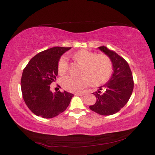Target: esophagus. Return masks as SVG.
Masks as SVG:
<instances>
[{
  "mask_svg": "<svg viewBox=\"0 0 155 155\" xmlns=\"http://www.w3.org/2000/svg\"><path fill=\"white\" fill-rule=\"evenodd\" d=\"M75 95L76 96H83L84 94L83 93H75Z\"/></svg>",
  "mask_w": 155,
  "mask_h": 155,
  "instance_id": "34e87169",
  "label": "esophagus"
}]
</instances>
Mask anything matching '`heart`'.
Instances as JSON below:
<instances>
[{
	"mask_svg": "<svg viewBox=\"0 0 155 155\" xmlns=\"http://www.w3.org/2000/svg\"><path fill=\"white\" fill-rule=\"evenodd\" d=\"M75 61L82 64L81 75L65 76L61 79V84L65 90L71 92H81L90 85L94 86L104 84L110 79L112 73V64L109 57L105 54H96L86 50H81L73 56ZM68 58L61 57L58 63V72L63 74L68 70Z\"/></svg>",
	"mask_w": 155,
	"mask_h": 155,
	"instance_id": "heart-1",
	"label": "heart"
}]
</instances>
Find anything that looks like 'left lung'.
<instances>
[{"label": "left lung", "mask_w": 155, "mask_h": 155, "mask_svg": "<svg viewBox=\"0 0 155 155\" xmlns=\"http://www.w3.org/2000/svg\"><path fill=\"white\" fill-rule=\"evenodd\" d=\"M99 49L104 52L112 61L113 73L110 79L99 90L92 93L97 98L90 109L101 115H112L124 107L130 98L134 88V81L130 68L127 61L107 47ZM104 93H101V90Z\"/></svg>", "instance_id": "1"}]
</instances>
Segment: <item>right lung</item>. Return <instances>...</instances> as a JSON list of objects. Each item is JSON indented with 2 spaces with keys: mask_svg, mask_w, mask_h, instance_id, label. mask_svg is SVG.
<instances>
[{
  "mask_svg": "<svg viewBox=\"0 0 155 155\" xmlns=\"http://www.w3.org/2000/svg\"><path fill=\"white\" fill-rule=\"evenodd\" d=\"M71 48L54 47L37 54L24 68L21 91L25 103L34 114L45 119L55 117L67 109L74 94L66 91L53 93L50 84L58 75V63Z\"/></svg>",
  "mask_w": 155,
  "mask_h": 155,
  "instance_id": "obj_1",
  "label": "right lung"
}]
</instances>
